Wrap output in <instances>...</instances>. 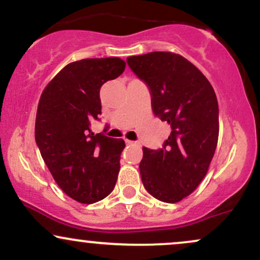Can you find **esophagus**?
<instances>
[{
	"instance_id": "obj_1",
	"label": "esophagus",
	"mask_w": 260,
	"mask_h": 260,
	"mask_svg": "<svg viewBox=\"0 0 260 260\" xmlns=\"http://www.w3.org/2000/svg\"><path fill=\"white\" fill-rule=\"evenodd\" d=\"M126 143L128 145H137V147H140V143L133 142V140H126Z\"/></svg>"
}]
</instances>
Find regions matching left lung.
<instances>
[{"label": "left lung", "instance_id": "1", "mask_svg": "<svg viewBox=\"0 0 260 260\" xmlns=\"http://www.w3.org/2000/svg\"><path fill=\"white\" fill-rule=\"evenodd\" d=\"M132 72L147 84L154 115L171 126L162 148H143L139 171L154 198L177 203L207 175L219 138L215 91L194 64L172 52L127 58Z\"/></svg>", "mask_w": 260, "mask_h": 260}]
</instances>
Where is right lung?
Instances as JSON below:
<instances>
[{
  "label": "right lung",
  "mask_w": 260,
  "mask_h": 260,
  "mask_svg": "<svg viewBox=\"0 0 260 260\" xmlns=\"http://www.w3.org/2000/svg\"><path fill=\"white\" fill-rule=\"evenodd\" d=\"M121 58H86L62 68L39 101L35 142L59 188L74 201L92 204L112 192L123 139L91 132L101 115L100 88L123 73Z\"/></svg>",
  "instance_id": "1"
}]
</instances>
